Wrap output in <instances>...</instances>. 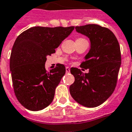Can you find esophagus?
<instances>
[{
    "label": "esophagus",
    "mask_w": 132,
    "mask_h": 132,
    "mask_svg": "<svg viewBox=\"0 0 132 132\" xmlns=\"http://www.w3.org/2000/svg\"><path fill=\"white\" fill-rule=\"evenodd\" d=\"M66 73L70 72V69L69 67H66Z\"/></svg>",
    "instance_id": "esophagus-1"
}]
</instances>
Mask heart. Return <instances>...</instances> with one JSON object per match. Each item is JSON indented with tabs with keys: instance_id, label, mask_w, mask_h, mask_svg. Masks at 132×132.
<instances>
[{
	"instance_id": "b5f03b06",
	"label": "heart",
	"mask_w": 132,
	"mask_h": 132,
	"mask_svg": "<svg viewBox=\"0 0 132 132\" xmlns=\"http://www.w3.org/2000/svg\"><path fill=\"white\" fill-rule=\"evenodd\" d=\"M78 39H82V38H78ZM78 39H77V40H78Z\"/></svg>"
}]
</instances>
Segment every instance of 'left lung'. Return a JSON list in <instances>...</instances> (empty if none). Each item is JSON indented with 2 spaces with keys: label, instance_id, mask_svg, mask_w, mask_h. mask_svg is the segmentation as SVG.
Returning <instances> with one entry per match:
<instances>
[{
  "label": "left lung",
  "instance_id": "left-lung-1",
  "mask_svg": "<svg viewBox=\"0 0 132 132\" xmlns=\"http://www.w3.org/2000/svg\"><path fill=\"white\" fill-rule=\"evenodd\" d=\"M75 29L88 36L91 42L85 61L80 64L89 69V72L71 68L75 81L70 86V93L82 106L97 107L112 94L116 86L121 65L120 44L114 33L106 27L91 24L76 26Z\"/></svg>",
  "mask_w": 132,
  "mask_h": 132
}]
</instances>
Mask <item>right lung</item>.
Returning a JSON list of instances; mask_svg holds the SVG:
<instances>
[{"instance_id":"obj_1","label":"right lung","mask_w":132,"mask_h":132,"mask_svg":"<svg viewBox=\"0 0 132 132\" xmlns=\"http://www.w3.org/2000/svg\"><path fill=\"white\" fill-rule=\"evenodd\" d=\"M74 26H34L16 39L10 60L14 92L18 102L26 109L38 111L49 106L55 89L65 74L66 68L58 64L47 71L46 56L69 36Z\"/></svg>"}]
</instances>
